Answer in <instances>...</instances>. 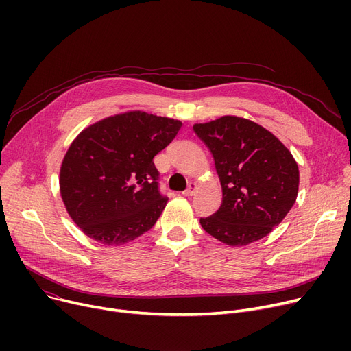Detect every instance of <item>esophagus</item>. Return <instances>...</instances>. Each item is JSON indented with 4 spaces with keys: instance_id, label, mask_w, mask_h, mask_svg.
Listing matches in <instances>:
<instances>
[{
    "instance_id": "obj_1",
    "label": "esophagus",
    "mask_w": 351,
    "mask_h": 351,
    "mask_svg": "<svg viewBox=\"0 0 351 351\" xmlns=\"http://www.w3.org/2000/svg\"><path fill=\"white\" fill-rule=\"evenodd\" d=\"M196 189H197V183L196 182H191L188 189L183 192V196H192L196 192Z\"/></svg>"
}]
</instances>
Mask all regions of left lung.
<instances>
[{
	"mask_svg": "<svg viewBox=\"0 0 351 351\" xmlns=\"http://www.w3.org/2000/svg\"><path fill=\"white\" fill-rule=\"evenodd\" d=\"M193 129L210 149L222 186V205L200 219L202 228L233 247L261 241L298 199V162L270 131L246 118L225 115Z\"/></svg>",
	"mask_w": 351,
	"mask_h": 351,
	"instance_id": "obj_1",
	"label": "left lung"
}]
</instances>
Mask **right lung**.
Instances as JSON below:
<instances>
[{
	"mask_svg": "<svg viewBox=\"0 0 351 351\" xmlns=\"http://www.w3.org/2000/svg\"><path fill=\"white\" fill-rule=\"evenodd\" d=\"M180 126L178 119L128 110L81 131L60 169V193L73 223L108 246L149 230L168 204L158 191L154 158Z\"/></svg>",
	"mask_w": 351,
	"mask_h": 351,
	"instance_id": "add662e5",
	"label": "right lung"
}]
</instances>
